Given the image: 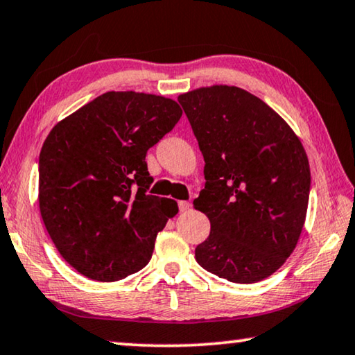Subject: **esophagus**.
<instances>
[{
    "instance_id": "34e87169",
    "label": "esophagus",
    "mask_w": 355,
    "mask_h": 355,
    "mask_svg": "<svg viewBox=\"0 0 355 355\" xmlns=\"http://www.w3.org/2000/svg\"><path fill=\"white\" fill-rule=\"evenodd\" d=\"M179 211H181V212H185V211H189L190 209V203H189V201H179Z\"/></svg>"
}]
</instances>
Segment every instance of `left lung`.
I'll return each instance as SVG.
<instances>
[{
    "label": "left lung",
    "instance_id": "8db88e82",
    "mask_svg": "<svg viewBox=\"0 0 355 355\" xmlns=\"http://www.w3.org/2000/svg\"><path fill=\"white\" fill-rule=\"evenodd\" d=\"M178 101L205 159L206 184L193 206L211 232L195 259L236 284L265 279L293 252L306 219L311 173L302 141L239 87H200Z\"/></svg>",
    "mask_w": 355,
    "mask_h": 355
}]
</instances>
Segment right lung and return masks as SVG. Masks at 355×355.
Wrapping results in <instances>:
<instances>
[{
	"label": "right lung",
	"instance_id": "add662e5",
	"mask_svg": "<svg viewBox=\"0 0 355 355\" xmlns=\"http://www.w3.org/2000/svg\"><path fill=\"white\" fill-rule=\"evenodd\" d=\"M182 116L171 98L106 92L60 121L40 154V211L62 257L90 279H123L149 263L178 214L147 195L146 154Z\"/></svg>",
	"mask_w": 355,
	"mask_h": 355
}]
</instances>
